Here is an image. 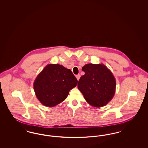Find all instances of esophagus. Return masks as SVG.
Returning a JSON list of instances; mask_svg holds the SVG:
<instances>
[{
	"instance_id": "1",
	"label": "esophagus",
	"mask_w": 148,
	"mask_h": 148,
	"mask_svg": "<svg viewBox=\"0 0 148 148\" xmlns=\"http://www.w3.org/2000/svg\"><path fill=\"white\" fill-rule=\"evenodd\" d=\"M75 77H77V80H79V79H80V74H77V75Z\"/></svg>"
}]
</instances>
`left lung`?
I'll list each match as a JSON object with an SVG mask.
<instances>
[{
  "label": "left lung",
  "instance_id": "8db88e82",
  "mask_svg": "<svg viewBox=\"0 0 148 148\" xmlns=\"http://www.w3.org/2000/svg\"><path fill=\"white\" fill-rule=\"evenodd\" d=\"M85 72L77 84L85 100L94 107L106 105L114 97L116 81L112 71L103 64H88L82 68Z\"/></svg>",
  "mask_w": 148,
  "mask_h": 148
}]
</instances>
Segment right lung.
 Masks as SVG:
<instances>
[{"label": "right lung", "instance_id": "right-lung-1", "mask_svg": "<svg viewBox=\"0 0 148 148\" xmlns=\"http://www.w3.org/2000/svg\"><path fill=\"white\" fill-rule=\"evenodd\" d=\"M77 80L71 69L59 64L47 65L35 79L34 89L42 105L53 107L67 98Z\"/></svg>", "mask_w": 148, "mask_h": 148}]
</instances>
